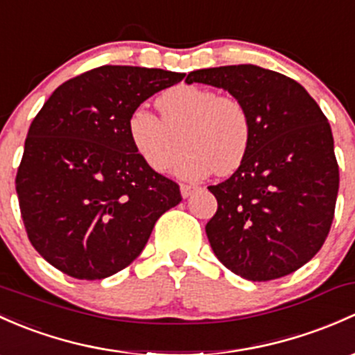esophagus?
Returning <instances> with one entry per match:
<instances>
[{
	"label": "esophagus",
	"instance_id": "1",
	"mask_svg": "<svg viewBox=\"0 0 355 355\" xmlns=\"http://www.w3.org/2000/svg\"><path fill=\"white\" fill-rule=\"evenodd\" d=\"M197 187H193V185H189V184H182L180 185V192H182V197L184 199H187V197H190L193 193V190H196Z\"/></svg>",
	"mask_w": 355,
	"mask_h": 355
}]
</instances>
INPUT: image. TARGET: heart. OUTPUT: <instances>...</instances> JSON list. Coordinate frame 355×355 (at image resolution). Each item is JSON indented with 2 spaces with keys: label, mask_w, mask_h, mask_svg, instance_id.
Returning <instances> with one entry per match:
<instances>
[{
  "label": "heart",
  "mask_w": 355,
  "mask_h": 355,
  "mask_svg": "<svg viewBox=\"0 0 355 355\" xmlns=\"http://www.w3.org/2000/svg\"><path fill=\"white\" fill-rule=\"evenodd\" d=\"M162 119L137 107L128 119L134 151L151 170L166 173L182 155L178 175L190 180L230 175L245 162L252 144V119L240 98L216 89L182 85L156 100Z\"/></svg>",
  "instance_id": "obj_1"
}]
</instances>
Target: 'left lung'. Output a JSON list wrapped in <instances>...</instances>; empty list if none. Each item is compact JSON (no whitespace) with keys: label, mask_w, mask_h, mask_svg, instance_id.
<instances>
[{"label":"left lung","mask_w":355,"mask_h":355,"mask_svg":"<svg viewBox=\"0 0 355 355\" xmlns=\"http://www.w3.org/2000/svg\"><path fill=\"white\" fill-rule=\"evenodd\" d=\"M187 83L226 89L248 109L252 144L241 166L209 190L206 225L219 262L253 282L284 277L325 243L338 192L330 124L297 81L253 64L197 69Z\"/></svg>","instance_id":"1"}]
</instances>
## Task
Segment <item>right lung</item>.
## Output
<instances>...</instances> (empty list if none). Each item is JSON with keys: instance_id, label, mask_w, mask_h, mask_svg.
Instances as JSON below:
<instances>
[{"instance_id": "add662e5", "label": "right lung", "mask_w": 355, "mask_h": 355, "mask_svg": "<svg viewBox=\"0 0 355 355\" xmlns=\"http://www.w3.org/2000/svg\"><path fill=\"white\" fill-rule=\"evenodd\" d=\"M184 73L100 66L54 89L30 124L17 193L30 243L74 279L117 274L139 257L180 189L134 151L128 119Z\"/></svg>"}]
</instances>
